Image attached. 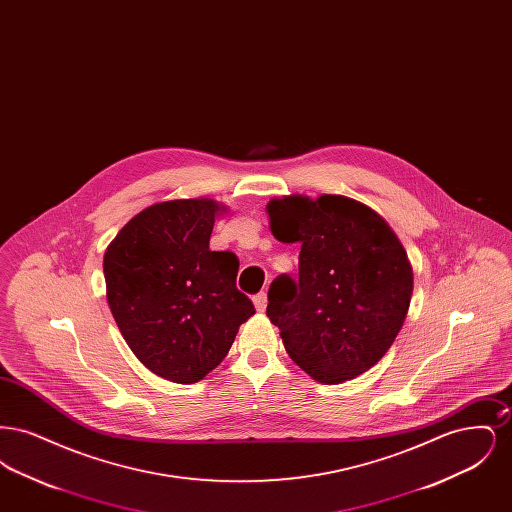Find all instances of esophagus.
I'll return each mask as SVG.
<instances>
[{
    "mask_svg": "<svg viewBox=\"0 0 512 512\" xmlns=\"http://www.w3.org/2000/svg\"><path fill=\"white\" fill-rule=\"evenodd\" d=\"M267 303L268 297L265 292L257 293V295L253 297V305H255V309H257L259 313H263V311L267 309Z\"/></svg>",
    "mask_w": 512,
    "mask_h": 512,
    "instance_id": "34e87169",
    "label": "esophagus"
}]
</instances>
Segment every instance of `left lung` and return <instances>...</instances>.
<instances>
[{
  "label": "left lung",
  "instance_id": "8db88e82",
  "mask_svg": "<svg viewBox=\"0 0 512 512\" xmlns=\"http://www.w3.org/2000/svg\"><path fill=\"white\" fill-rule=\"evenodd\" d=\"M267 213L276 240L301 244L299 278L270 284L267 317L313 380L357 378L388 353L407 317L405 247L376 211L345 195L274 197Z\"/></svg>",
  "mask_w": 512,
  "mask_h": 512
}]
</instances>
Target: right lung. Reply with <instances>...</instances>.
<instances>
[{
	"label": "right lung",
	"instance_id": "add662e5",
	"mask_svg": "<svg viewBox=\"0 0 512 512\" xmlns=\"http://www.w3.org/2000/svg\"><path fill=\"white\" fill-rule=\"evenodd\" d=\"M213 199L153 203L122 226L103 255L107 303L132 353L153 374L195 384L222 363L251 299L236 288L240 261L211 251Z\"/></svg>",
	"mask_w": 512,
	"mask_h": 512
}]
</instances>
